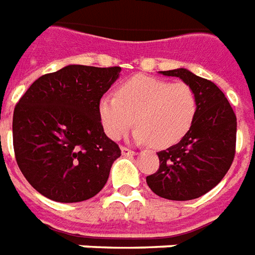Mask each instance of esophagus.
<instances>
[{
    "mask_svg": "<svg viewBox=\"0 0 255 255\" xmlns=\"http://www.w3.org/2000/svg\"><path fill=\"white\" fill-rule=\"evenodd\" d=\"M122 154L124 156H132L135 155L136 152L133 151V150H131V148H128V147H122Z\"/></svg>",
    "mask_w": 255,
    "mask_h": 255,
    "instance_id": "obj_1",
    "label": "esophagus"
}]
</instances>
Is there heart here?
<instances>
[{
    "label": "heart",
    "instance_id": "1",
    "mask_svg": "<svg viewBox=\"0 0 255 255\" xmlns=\"http://www.w3.org/2000/svg\"><path fill=\"white\" fill-rule=\"evenodd\" d=\"M199 100L192 86L182 82L139 75L119 89L118 97L104 96L99 115L104 132L118 140L132 127L137 143L166 148L189 132L197 115Z\"/></svg>",
    "mask_w": 255,
    "mask_h": 255
}]
</instances>
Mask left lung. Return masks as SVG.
I'll use <instances>...</instances> for the list:
<instances>
[{"mask_svg":"<svg viewBox=\"0 0 255 255\" xmlns=\"http://www.w3.org/2000/svg\"><path fill=\"white\" fill-rule=\"evenodd\" d=\"M159 74L178 77L192 86L199 107L189 132L177 144L158 152L159 169L147 175V185L163 199H197L218 185L233 163L237 116L214 82L182 67Z\"/></svg>","mask_w":255,"mask_h":255,"instance_id":"obj_1","label":"left lung"}]
</instances>
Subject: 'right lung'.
I'll return each mask as SVG.
<instances>
[{
  "label": "right lung",
  "mask_w": 255,
  "mask_h": 255,
  "mask_svg": "<svg viewBox=\"0 0 255 255\" xmlns=\"http://www.w3.org/2000/svg\"><path fill=\"white\" fill-rule=\"evenodd\" d=\"M120 67L69 65L41 75L13 113L17 165L35 189L58 203L92 199L122 151L104 132L99 104Z\"/></svg>",
  "instance_id": "add662e5"
}]
</instances>
